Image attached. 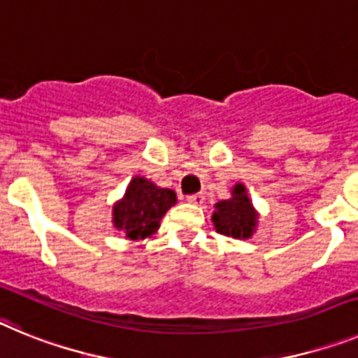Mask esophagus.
Returning a JSON list of instances; mask_svg holds the SVG:
<instances>
[{
    "mask_svg": "<svg viewBox=\"0 0 358 358\" xmlns=\"http://www.w3.org/2000/svg\"><path fill=\"white\" fill-rule=\"evenodd\" d=\"M203 200H205L203 192H196V194H191V196H187L189 203H194V205H201L203 203Z\"/></svg>",
    "mask_w": 358,
    "mask_h": 358,
    "instance_id": "obj_1",
    "label": "esophagus"
}]
</instances>
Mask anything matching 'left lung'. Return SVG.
<instances>
[{"label":"left lung","mask_w":358,"mask_h":358,"mask_svg":"<svg viewBox=\"0 0 358 358\" xmlns=\"http://www.w3.org/2000/svg\"><path fill=\"white\" fill-rule=\"evenodd\" d=\"M231 192L232 196L229 200H222L214 205V229L220 234L247 239L256 231L257 213L243 183H236Z\"/></svg>","instance_id":"obj_1"}]
</instances>
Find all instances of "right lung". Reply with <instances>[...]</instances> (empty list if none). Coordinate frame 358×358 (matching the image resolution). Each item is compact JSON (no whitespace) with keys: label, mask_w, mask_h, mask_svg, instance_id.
<instances>
[{"label":"right lung","mask_w":358,"mask_h":358,"mask_svg":"<svg viewBox=\"0 0 358 358\" xmlns=\"http://www.w3.org/2000/svg\"><path fill=\"white\" fill-rule=\"evenodd\" d=\"M175 203V191L157 187L153 182L135 176L122 200L115 203L113 225L127 239L149 238L158 231L160 220Z\"/></svg>","instance_id":"obj_1"}]
</instances>
